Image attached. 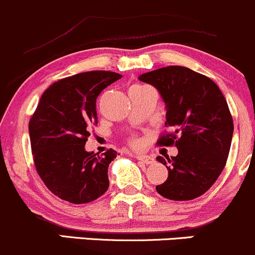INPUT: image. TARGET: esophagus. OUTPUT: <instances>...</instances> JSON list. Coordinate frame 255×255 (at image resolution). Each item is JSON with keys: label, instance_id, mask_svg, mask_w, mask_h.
I'll return each instance as SVG.
<instances>
[{"label": "esophagus", "instance_id": "34e87169", "mask_svg": "<svg viewBox=\"0 0 255 255\" xmlns=\"http://www.w3.org/2000/svg\"><path fill=\"white\" fill-rule=\"evenodd\" d=\"M136 159L142 162V163H145V164H151L155 162V158H153L152 156H149V155H138L136 156Z\"/></svg>", "mask_w": 255, "mask_h": 255}]
</instances>
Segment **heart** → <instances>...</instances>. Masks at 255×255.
I'll return each instance as SVG.
<instances>
[{"mask_svg": "<svg viewBox=\"0 0 255 255\" xmlns=\"http://www.w3.org/2000/svg\"><path fill=\"white\" fill-rule=\"evenodd\" d=\"M149 88V87H145V86H140V85H134L130 87L129 92H136V91H142V89H146ZM130 142H132V145H134V146H136V145H139V140L138 139H132L130 140Z\"/></svg>", "mask_w": 255, "mask_h": 255, "instance_id": "obj_1", "label": "heart"}]
</instances>
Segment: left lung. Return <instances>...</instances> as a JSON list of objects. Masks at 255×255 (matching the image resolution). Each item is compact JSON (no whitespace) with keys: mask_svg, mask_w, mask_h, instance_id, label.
<instances>
[{"mask_svg":"<svg viewBox=\"0 0 255 255\" xmlns=\"http://www.w3.org/2000/svg\"><path fill=\"white\" fill-rule=\"evenodd\" d=\"M139 80L155 87L166 105L170 132L157 144L178 149L174 157H157L168 178L156 191L173 201L200 197L223 172L230 151L234 122L226 99L211 78L184 66L153 70Z\"/></svg>","mask_w":255,"mask_h":255,"instance_id":"8db88e82","label":"left lung"}]
</instances>
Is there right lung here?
<instances>
[{"mask_svg": "<svg viewBox=\"0 0 255 255\" xmlns=\"http://www.w3.org/2000/svg\"><path fill=\"white\" fill-rule=\"evenodd\" d=\"M111 71H88L50 85L29 122L36 170L55 196L81 205L97 200L109 187L108 169L117 152H88L86 141L98 123L97 98L120 80Z\"/></svg>", "mask_w": 255, "mask_h": 255, "instance_id": "obj_1", "label": "right lung"}]
</instances>
